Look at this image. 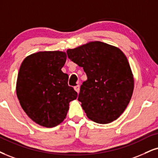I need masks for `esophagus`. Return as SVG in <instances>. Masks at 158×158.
Listing matches in <instances>:
<instances>
[{"label":"esophagus","instance_id":"esophagus-1","mask_svg":"<svg viewBox=\"0 0 158 158\" xmlns=\"http://www.w3.org/2000/svg\"><path fill=\"white\" fill-rule=\"evenodd\" d=\"M74 89H75V90L77 92V94H78L80 92V85L77 84V85H75V86L74 87Z\"/></svg>","mask_w":158,"mask_h":158}]
</instances>
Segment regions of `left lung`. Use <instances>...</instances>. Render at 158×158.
Here are the masks:
<instances>
[{
    "mask_svg": "<svg viewBox=\"0 0 158 158\" xmlns=\"http://www.w3.org/2000/svg\"><path fill=\"white\" fill-rule=\"evenodd\" d=\"M67 53L87 75L77 99L87 117L99 124L117 119L129 104L134 89L133 75L124 52L94 41L68 49Z\"/></svg>",
    "mask_w": 158,
    "mask_h": 158,
    "instance_id": "8db88e82",
    "label": "left lung"
}]
</instances>
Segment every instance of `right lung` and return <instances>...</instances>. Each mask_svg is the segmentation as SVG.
<instances>
[{"instance_id": "add662e5", "label": "right lung", "mask_w": 158, "mask_h": 158, "mask_svg": "<svg viewBox=\"0 0 158 158\" xmlns=\"http://www.w3.org/2000/svg\"><path fill=\"white\" fill-rule=\"evenodd\" d=\"M67 60L64 51H40L23 60L17 75L16 93L19 104L35 123L44 127L61 124L69 102L77 93L68 85L61 71Z\"/></svg>"}]
</instances>
